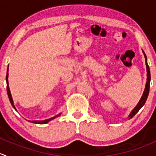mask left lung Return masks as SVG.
Here are the masks:
<instances>
[{"mask_svg": "<svg viewBox=\"0 0 156 156\" xmlns=\"http://www.w3.org/2000/svg\"><path fill=\"white\" fill-rule=\"evenodd\" d=\"M143 54H144V56H145V58H146V71H147V81H146V87H145V90H144V92H143V95H142L141 97V99L140 100V101H139V103L137 104V105L136 106L135 108L133 109V110L131 111V113H129V115L128 116V118L129 119H131L133 118L134 116H135L136 114L137 113H138L139 110H140V109L142 108V107H143V105L145 104V103H146V100H147V98H148V95H149V84H150V80H151V75H150V70H149V66H148V63H147V57H146V54H145V52H143Z\"/></svg>", "mask_w": 156, "mask_h": 156, "instance_id": "obj_1", "label": "left lung"}]
</instances>
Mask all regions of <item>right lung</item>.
<instances>
[{"label":"right lung","instance_id":"add662e5","mask_svg":"<svg viewBox=\"0 0 156 156\" xmlns=\"http://www.w3.org/2000/svg\"><path fill=\"white\" fill-rule=\"evenodd\" d=\"M6 81H7V94H8L9 100H10V104H11V105L13 106V108H14L15 110H16V108H15V107H14V104H13V98H12V96H11V94H10V88H9V84H8V69H7V76H6ZM60 114H61V113H59V114L56 115V116H54V117H52V118L48 119V120H41V121H38V120H33V121H30V122H31V123H38V124H45V123H47L48 122H49V121H50V120H53V119H55V118H56V117H58V116H60Z\"/></svg>","mask_w":156,"mask_h":156}]
</instances>
